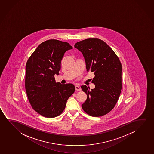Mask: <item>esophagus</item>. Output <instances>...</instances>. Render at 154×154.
Returning <instances> with one entry per match:
<instances>
[{"instance_id":"1","label":"esophagus","mask_w":154,"mask_h":154,"mask_svg":"<svg viewBox=\"0 0 154 154\" xmlns=\"http://www.w3.org/2000/svg\"><path fill=\"white\" fill-rule=\"evenodd\" d=\"M75 89H76V91H81V88H80V87L78 86H75Z\"/></svg>"}]
</instances>
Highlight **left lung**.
I'll return each mask as SVG.
<instances>
[{"label": "left lung", "mask_w": 154, "mask_h": 154, "mask_svg": "<svg viewBox=\"0 0 154 154\" xmlns=\"http://www.w3.org/2000/svg\"><path fill=\"white\" fill-rule=\"evenodd\" d=\"M74 47L82 53L87 72H94L91 82L95 87L81 88L87 95L82 108L93 117L107 114L114 108L122 89V66L120 60L105 42L89 38L77 42Z\"/></svg>", "instance_id": "left-lung-1"}]
</instances>
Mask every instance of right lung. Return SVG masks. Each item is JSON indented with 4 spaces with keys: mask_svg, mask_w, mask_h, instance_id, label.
<instances>
[{
    "mask_svg": "<svg viewBox=\"0 0 154 154\" xmlns=\"http://www.w3.org/2000/svg\"><path fill=\"white\" fill-rule=\"evenodd\" d=\"M72 49L68 42L51 39L41 43L26 65L25 88L28 98L37 112L54 118L63 112L68 99L75 91L72 84L56 82L61 60L66 51Z\"/></svg>",
    "mask_w": 154,
    "mask_h": 154,
    "instance_id": "right-lung-1",
    "label": "right lung"
}]
</instances>
